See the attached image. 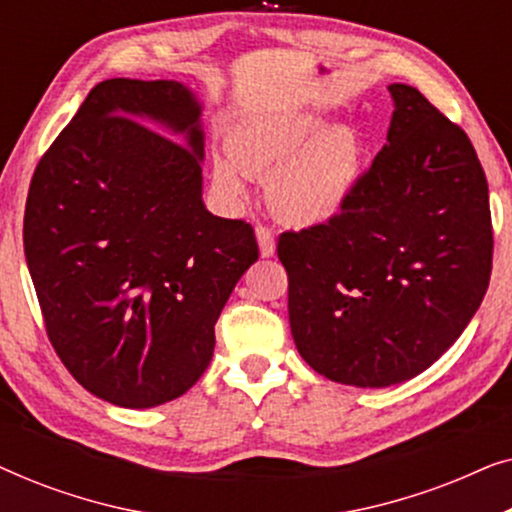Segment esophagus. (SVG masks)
<instances>
[{
	"label": "esophagus",
	"instance_id": "34e87169",
	"mask_svg": "<svg viewBox=\"0 0 512 512\" xmlns=\"http://www.w3.org/2000/svg\"><path fill=\"white\" fill-rule=\"evenodd\" d=\"M256 240H258V247H261V256H272L275 254V233L268 226H263V223H258L256 226Z\"/></svg>",
	"mask_w": 512,
	"mask_h": 512
}]
</instances>
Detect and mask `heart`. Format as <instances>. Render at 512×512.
<instances>
[{"instance_id": "heart-1", "label": "heart", "mask_w": 512, "mask_h": 512, "mask_svg": "<svg viewBox=\"0 0 512 512\" xmlns=\"http://www.w3.org/2000/svg\"><path fill=\"white\" fill-rule=\"evenodd\" d=\"M230 156H214L216 188L230 200L247 193L249 177L268 179L277 216L296 226L333 219L347 205L361 172V144L347 125L321 128L312 114H282L244 123L228 142Z\"/></svg>"}]
</instances>
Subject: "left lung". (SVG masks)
Segmentation results:
<instances>
[{
  "instance_id": "obj_1",
  "label": "left lung",
  "mask_w": 512,
  "mask_h": 512,
  "mask_svg": "<svg viewBox=\"0 0 512 512\" xmlns=\"http://www.w3.org/2000/svg\"><path fill=\"white\" fill-rule=\"evenodd\" d=\"M389 93L387 144L342 212L277 242L300 356L363 389L410 380L450 349L485 298L494 254L471 139L417 88Z\"/></svg>"
}]
</instances>
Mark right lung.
<instances>
[{
    "mask_svg": "<svg viewBox=\"0 0 512 512\" xmlns=\"http://www.w3.org/2000/svg\"><path fill=\"white\" fill-rule=\"evenodd\" d=\"M202 146L186 86L109 79L32 174L23 244L46 335L83 389L121 408H153L200 380L216 319L258 258L247 221L205 209Z\"/></svg>",
    "mask_w": 512,
    "mask_h": 512,
    "instance_id": "add662e5",
    "label": "right lung"
}]
</instances>
